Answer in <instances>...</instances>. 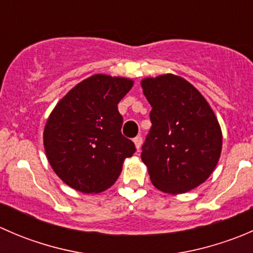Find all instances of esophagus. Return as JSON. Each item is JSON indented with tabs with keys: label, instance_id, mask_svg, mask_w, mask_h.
<instances>
[{
	"label": "esophagus",
	"instance_id": "1",
	"mask_svg": "<svg viewBox=\"0 0 253 253\" xmlns=\"http://www.w3.org/2000/svg\"><path fill=\"white\" fill-rule=\"evenodd\" d=\"M133 142H134V144H136L137 149H139V148H141V145H142V143H143V138L141 136H137V137H134V138H133Z\"/></svg>",
	"mask_w": 253,
	"mask_h": 253
}]
</instances>
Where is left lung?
<instances>
[{"mask_svg": "<svg viewBox=\"0 0 253 253\" xmlns=\"http://www.w3.org/2000/svg\"><path fill=\"white\" fill-rule=\"evenodd\" d=\"M152 106V127L141 158L150 181L167 193H185L205 182L218 164L221 131L202 94L174 75L142 81Z\"/></svg>", "mask_w": 253, "mask_h": 253, "instance_id": "8db88e82", "label": "left lung"}]
</instances>
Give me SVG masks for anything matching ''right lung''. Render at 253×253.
I'll return each mask as SVG.
<instances>
[{
  "mask_svg": "<svg viewBox=\"0 0 253 253\" xmlns=\"http://www.w3.org/2000/svg\"><path fill=\"white\" fill-rule=\"evenodd\" d=\"M133 82L94 75L77 84L48 117L44 129L47 159L58 177L83 193L114 185L134 143L121 133L117 104Z\"/></svg>",
  "mask_w": 253,
  "mask_h": 253,
  "instance_id": "right-lung-1",
  "label": "right lung"
}]
</instances>
